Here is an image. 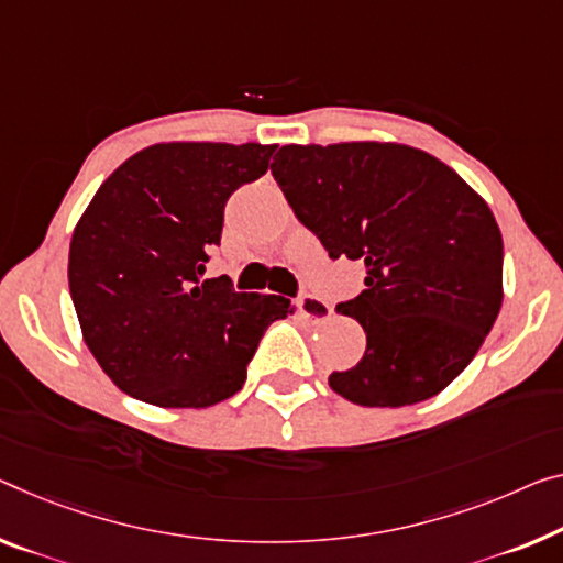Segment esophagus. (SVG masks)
Returning a JSON list of instances; mask_svg holds the SVG:
<instances>
[{
    "label": "esophagus",
    "instance_id": "34e87169",
    "mask_svg": "<svg viewBox=\"0 0 563 563\" xmlns=\"http://www.w3.org/2000/svg\"><path fill=\"white\" fill-rule=\"evenodd\" d=\"M297 307L301 311V317L309 319V322H324V319L332 317V307L327 305L324 299L314 297V294H305V297H299Z\"/></svg>",
    "mask_w": 563,
    "mask_h": 563
}]
</instances>
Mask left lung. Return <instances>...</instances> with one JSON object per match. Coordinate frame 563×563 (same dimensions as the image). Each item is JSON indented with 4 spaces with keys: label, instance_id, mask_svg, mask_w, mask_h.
Listing matches in <instances>:
<instances>
[{
    "label": "left lung",
    "instance_id": "1",
    "mask_svg": "<svg viewBox=\"0 0 563 563\" xmlns=\"http://www.w3.org/2000/svg\"><path fill=\"white\" fill-rule=\"evenodd\" d=\"M272 176L330 258L365 264L340 301L367 334L330 387L362 408L438 395L468 367L504 301V239L488 203L445 163L397 143L282 145Z\"/></svg>",
    "mask_w": 563,
    "mask_h": 563
}]
</instances>
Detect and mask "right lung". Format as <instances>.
<instances>
[{
	"instance_id": "right-lung-1",
	"label": "right lung",
	"mask_w": 563,
	"mask_h": 563,
	"mask_svg": "<svg viewBox=\"0 0 563 563\" xmlns=\"http://www.w3.org/2000/svg\"><path fill=\"white\" fill-rule=\"evenodd\" d=\"M276 145L161 143L98 188L73 233L70 297L85 344L125 395L209 408L241 390L266 327L289 299L201 279L223 209L269 168Z\"/></svg>"
}]
</instances>
